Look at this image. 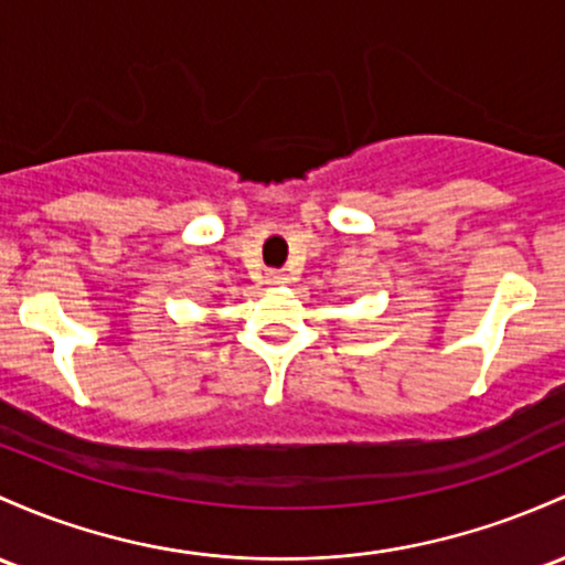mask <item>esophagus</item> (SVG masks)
<instances>
[{"label":"esophagus","mask_w":565,"mask_h":565,"mask_svg":"<svg viewBox=\"0 0 565 565\" xmlns=\"http://www.w3.org/2000/svg\"><path fill=\"white\" fill-rule=\"evenodd\" d=\"M265 281H268L270 287H281V284H289V276L284 270H270L268 276H265Z\"/></svg>","instance_id":"1"}]
</instances>
